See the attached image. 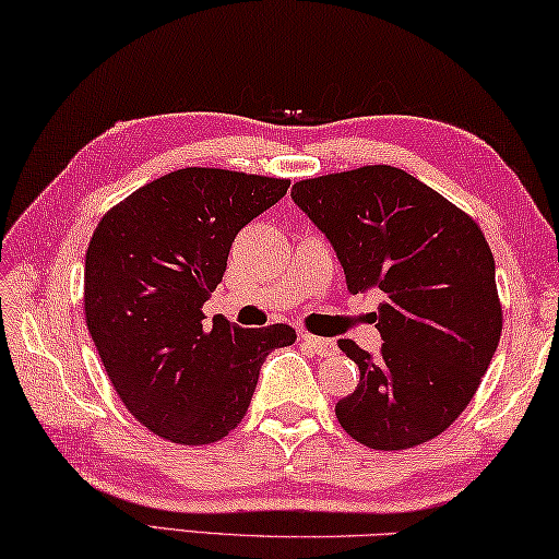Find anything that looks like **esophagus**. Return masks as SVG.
<instances>
[{"mask_svg": "<svg viewBox=\"0 0 559 559\" xmlns=\"http://www.w3.org/2000/svg\"><path fill=\"white\" fill-rule=\"evenodd\" d=\"M300 343H304L306 348L311 350L313 356H318V358L333 356V353H335V343H333V341H328V338H318V335H308V333H304V335H300Z\"/></svg>", "mask_w": 559, "mask_h": 559, "instance_id": "34e87169", "label": "esophagus"}]
</instances>
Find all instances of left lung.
<instances>
[{"mask_svg": "<svg viewBox=\"0 0 559 559\" xmlns=\"http://www.w3.org/2000/svg\"><path fill=\"white\" fill-rule=\"evenodd\" d=\"M350 294L380 290L378 356L353 341L360 383L335 405L343 430L376 450L428 442L455 423L498 350L502 308L480 226L395 166H362L294 183Z\"/></svg>", "mask_w": 559, "mask_h": 559, "instance_id": "1", "label": "left lung"}]
</instances>
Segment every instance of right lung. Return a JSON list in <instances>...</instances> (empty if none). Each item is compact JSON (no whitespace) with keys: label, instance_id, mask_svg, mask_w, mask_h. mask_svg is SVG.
Segmentation results:
<instances>
[{"label":"right lung","instance_id":"add662e5","mask_svg":"<svg viewBox=\"0 0 559 559\" xmlns=\"http://www.w3.org/2000/svg\"><path fill=\"white\" fill-rule=\"evenodd\" d=\"M290 181L179 168L106 211L86 248L84 313L111 385L134 418L179 445L228 436L248 411L265 356L296 341L286 323L203 321L246 224Z\"/></svg>","mask_w":559,"mask_h":559}]
</instances>
